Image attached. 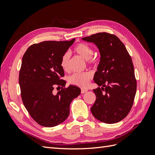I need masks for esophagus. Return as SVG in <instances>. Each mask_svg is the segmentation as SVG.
Masks as SVG:
<instances>
[{"label": "esophagus", "mask_w": 155, "mask_h": 155, "mask_svg": "<svg viewBox=\"0 0 155 155\" xmlns=\"http://www.w3.org/2000/svg\"><path fill=\"white\" fill-rule=\"evenodd\" d=\"M87 92V90H85V89H82L81 91V94H84V93H85Z\"/></svg>", "instance_id": "1"}]
</instances>
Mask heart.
Here are the masks:
<instances>
[{
    "mask_svg": "<svg viewBox=\"0 0 155 155\" xmlns=\"http://www.w3.org/2000/svg\"><path fill=\"white\" fill-rule=\"evenodd\" d=\"M74 51L79 55L83 59L90 64H95L97 62V59L92 56L94 50L91 46L88 44L80 43L78 44L74 48ZM70 54L69 52H65L61 57L60 61V65L61 68L67 71L69 69ZM92 74L89 72L83 73H75L68 78V81L70 85L79 87L81 88H85L88 86L89 81L92 79Z\"/></svg>",
    "mask_w": 155,
    "mask_h": 155,
    "instance_id": "1",
    "label": "heart"
}]
</instances>
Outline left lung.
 <instances>
[{"instance_id":"obj_1","label":"left lung","mask_w":155,"mask_h":155,"mask_svg":"<svg viewBox=\"0 0 155 155\" xmlns=\"http://www.w3.org/2000/svg\"><path fill=\"white\" fill-rule=\"evenodd\" d=\"M82 40L95 44L101 55L94 81L101 88L93 90L96 99L91 109L92 114L102 122H118L129 114L137 92L132 59L114 35L97 33Z\"/></svg>"}]
</instances>
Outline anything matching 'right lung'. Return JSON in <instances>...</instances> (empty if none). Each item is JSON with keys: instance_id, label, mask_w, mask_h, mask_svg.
<instances>
[{"instance_id": "1", "label": "right lung", "mask_w": 155, "mask_h": 155, "mask_svg": "<svg viewBox=\"0 0 155 155\" xmlns=\"http://www.w3.org/2000/svg\"><path fill=\"white\" fill-rule=\"evenodd\" d=\"M75 41H43L31 45L22 57L18 83L22 100L31 118L39 125L52 127L66 120L70 105L81 93L74 85L63 87L61 79L64 70L60 65L62 55ZM55 86L62 87L56 95Z\"/></svg>"}]
</instances>
